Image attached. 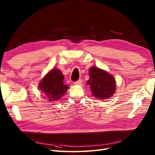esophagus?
<instances>
[{"label":"esophagus","mask_w":155,"mask_h":155,"mask_svg":"<svg viewBox=\"0 0 155 155\" xmlns=\"http://www.w3.org/2000/svg\"><path fill=\"white\" fill-rule=\"evenodd\" d=\"M82 83H83L82 79H79L78 81L75 82V83H74V85H82Z\"/></svg>","instance_id":"34e87169"}]
</instances>
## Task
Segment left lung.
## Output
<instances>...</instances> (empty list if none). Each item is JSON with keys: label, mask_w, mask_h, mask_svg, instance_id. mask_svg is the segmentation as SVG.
<instances>
[{"label": "left lung", "mask_w": 155, "mask_h": 155, "mask_svg": "<svg viewBox=\"0 0 155 155\" xmlns=\"http://www.w3.org/2000/svg\"><path fill=\"white\" fill-rule=\"evenodd\" d=\"M90 79L87 81L90 85L93 96L99 100L110 98L116 91V81L114 78L105 70L96 67L89 70Z\"/></svg>", "instance_id": "1"}]
</instances>
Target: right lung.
Segmentation results:
<instances>
[{
  "mask_svg": "<svg viewBox=\"0 0 155 155\" xmlns=\"http://www.w3.org/2000/svg\"><path fill=\"white\" fill-rule=\"evenodd\" d=\"M64 76L59 69H51L39 83V88L50 101L59 100L67 92L68 85L63 83Z\"/></svg>",
  "mask_w": 155,
  "mask_h": 155,
  "instance_id": "add662e5",
  "label": "right lung"
}]
</instances>
